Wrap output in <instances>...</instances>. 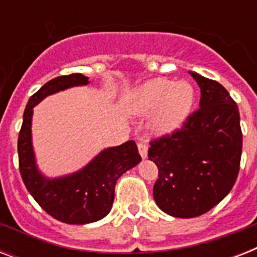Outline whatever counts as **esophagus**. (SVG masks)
Instances as JSON below:
<instances>
[{"label": "esophagus", "mask_w": 257, "mask_h": 257, "mask_svg": "<svg viewBox=\"0 0 257 257\" xmlns=\"http://www.w3.org/2000/svg\"><path fill=\"white\" fill-rule=\"evenodd\" d=\"M137 148H139V153H140V156L143 159L148 156V144L145 143V141H140L139 144H137Z\"/></svg>", "instance_id": "34e87169"}]
</instances>
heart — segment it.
I'll list each match as a JSON object with an SVG mask.
<instances>
[{"label": "heart", "instance_id": "b5f03b06", "mask_svg": "<svg viewBox=\"0 0 257 257\" xmlns=\"http://www.w3.org/2000/svg\"><path fill=\"white\" fill-rule=\"evenodd\" d=\"M195 90L188 81L153 78L141 84L128 100L129 110L135 114H149V128L155 135L175 132L192 112Z\"/></svg>", "mask_w": 257, "mask_h": 257}]
</instances>
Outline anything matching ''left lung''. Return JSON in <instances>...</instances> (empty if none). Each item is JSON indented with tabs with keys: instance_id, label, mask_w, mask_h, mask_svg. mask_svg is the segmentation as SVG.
Segmentation results:
<instances>
[{
	"instance_id": "left-lung-1",
	"label": "left lung",
	"mask_w": 257,
	"mask_h": 257,
	"mask_svg": "<svg viewBox=\"0 0 257 257\" xmlns=\"http://www.w3.org/2000/svg\"><path fill=\"white\" fill-rule=\"evenodd\" d=\"M191 76L200 86V108L172 135L151 141L148 149L159 168L155 201L181 219L203 215L229 193L243 148L239 108L227 89L193 72Z\"/></svg>"
}]
</instances>
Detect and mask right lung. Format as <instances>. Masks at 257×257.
<instances>
[{
  "mask_svg": "<svg viewBox=\"0 0 257 257\" xmlns=\"http://www.w3.org/2000/svg\"><path fill=\"white\" fill-rule=\"evenodd\" d=\"M88 82V77L81 73L60 76L46 82L28 101L18 135V165L26 189L46 213L66 224L93 223L108 215L118 177L141 161L136 143L129 140L104 149L85 168L69 176L46 179L38 172L32 145L33 108L49 94Z\"/></svg>",
  "mask_w": 257,
  "mask_h": 257,
  "instance_id": "1",
  "label": "right lung"
}]
</instances>
